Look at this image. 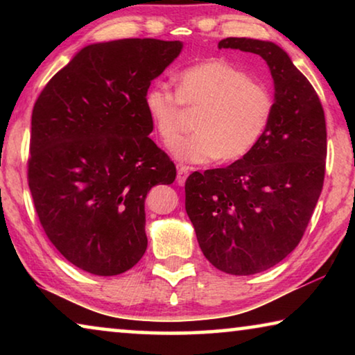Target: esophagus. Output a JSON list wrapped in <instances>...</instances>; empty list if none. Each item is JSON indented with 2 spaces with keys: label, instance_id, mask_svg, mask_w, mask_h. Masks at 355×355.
Instances as JSON below:
<instances>
[{
  "label": "esophagus",
  "instance_id": "1",
  "mask_svg": "<svg viewBox=\"0 0 355 355\" xmlns=\"http://www.w3.org/2000/svg\"><path fill=\"white\" fill-rule=\"evenodd\" d=\"M188 175H189V167L178 166V169H177V183L180 186H183L186 183V178H188Z\"/></svg>",
  "mask_w": 355,
  "mask_h": 355
}]
</instances>
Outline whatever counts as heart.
Returning <instances> with one entry per match:
<instances>
[{
	"instance_id": "obj_1",
	"label": "heart",
	"mask_w": 355,
	"mask_h": 355,
	"mask_svg": "<svg viewBox=\"0 0 355 355\" xmlns=\"http://www.w3.org/2000/svg\"><path fill=\"white\" fill-rule=\"evenodd\" d=\"M175 80L177 91L156 81L144 94V105L164 142H171L182 128L183 105L202 107L196 133L169 146L173 158L186 164H205L216 158L236 161L257 147L274 110L268 87L222 59L191 65Z\"/></svg>"
}]
</instances>
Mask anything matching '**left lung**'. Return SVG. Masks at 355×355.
I'll use <instances>...</instances> for the list:
<instances>
[{"label": "left lung", "instance_id": "8db88e82", "mask_svg": "<svg viewBox=\"0 0 355 355\" xmlns=\"http://www.w3.org/2000/svg\"><path fill=\"white\" fill-rule=\"evenodd\" d=\"M218 46L263 58L274 110L250 153L189 175L184 207L207 260L222 272L250 275L291 254L309 225L326 171V119L313 86L274 42L227 37Z\"/></svg>", "mask_w": 355, "mask_h": 355}]
</instances>
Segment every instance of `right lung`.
<instances>
[{
  "mask_svg": "<svg viewBox=\"0 0 355 355\" xmlns=\"http://www.w3.org/2000/svg\"><path fill=\"white\" fill-rule=\"evenodd\" d=\"M182 50L180 40L91 44L35 101L29 189L48 239L83 271L117 275L146 254V197L177 171L150 139L144 94Z\"/></svg>",
  "mask_w": 355,
  "mask_h": 355,
  "instance_id": "right-lung-1",
  "label": "right lung"
}]
</instances>
